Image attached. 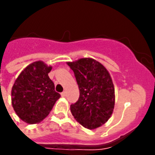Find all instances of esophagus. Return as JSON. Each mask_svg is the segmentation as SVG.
I'll list each match as a JSON object with an SVG mask.
<instances>
[{"mask_svg": "<svg viewBox=\"0 0 155 155\" xmlns=\"http://www.w3.org/2000/svg\"><path fill=\"white\" fill-rule=\"evenodd\" d=\"M61 96H62L63 97H67V92H63L62 93H61Z\"/></svg>", "mask_w": 155, "mask_h": 155, "instance_id": "esophagus-1", "label": "esophagus"}]
</instances>
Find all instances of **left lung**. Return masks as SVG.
Returning <instances> with one entry per match:
<instances>
[{
	"instance_id": "8db88e82",
	"label": "left lung",
	"mask_w": 155,
	"mask_h": 155,
	"mask_svg": "<svg viewBox=\"0 0 155 155\" xmlns=\"http://www.w3.org/2000/svg\"><path fill=\"white\" fill-rule=\"evenodd\" d=\"M68 65L74 71L80 97L71 105L75 119L84 127L93 130L107 122L113 112L115 90L109 73L93 58H84Z\"/></svg>"
}]
</instances>
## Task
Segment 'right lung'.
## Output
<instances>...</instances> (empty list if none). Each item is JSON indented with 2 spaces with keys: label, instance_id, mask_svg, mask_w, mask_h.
Masks as SVG:
<instances>
[{
  "label": "right lung",
  "instance_id": "obj_1",
  "mask_svg": "<svg viewBox=\"0 0 155 155\" xmlns=\"http://www.w3.org/2000/svg\"><path fill=\"white\" fill-rule=\"evenodd\" d=\"M42 61L27 66L12 87V105L17 115L28 124H36L47 117L60 94L48 76L51 71Z\"/></svg>",
  "mask_w": 155,
  "mask_h": 155
}]
</instances>
